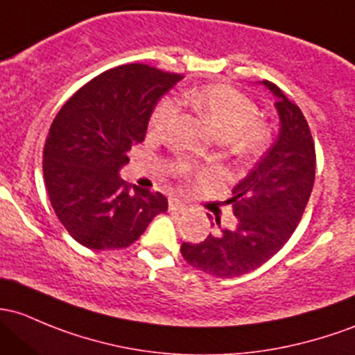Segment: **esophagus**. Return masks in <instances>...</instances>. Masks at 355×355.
Here are the masks:
<instances>
[{"label":"esophagus","instance_id":"obj_1","mask_svg":"<svg viewBox=\"0 0 355 355\" xmlns=\"http://www.w3.org/2000/svg\"><path fill=\"white\" fill-rule=\"evenodd\" d=\"M168 209L173 212H184L185 206H184V202H180L178 199H170V202H168Z\"/></svg>","mask_w":355,"mask_h":355}]
</instances>
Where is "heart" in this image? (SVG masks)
Segmentation results:
<instances>
[{
    "label": "heart",
    "mask_w": 355,
    "mask_h": 355,
    "mask_svg": "<svg viewBox=\"0 0 355 355\" xmlns=\"http://www.w3.org/2000/svg\"><path fill=\"white\" fill-rule=\"evenodd\" d=\"M193 110L226 139L231 151L241 158H253L270 144V129L257 117V105L250 96L230 85H207L187 93ZM178 115L175 100L162 98L151 112L149 129L162 132L170 128Z\"/></svg>",
    "instance_id": "heart-1"
}]
</instances>
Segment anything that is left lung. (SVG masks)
I'll return each instance as SVG.
<instances>
[{
  "label": "left lung",
  "instance_id": "obj_1",
  "mask_svg": "<svg viewBox=\"0 0 355 355\" xmlns=\"http://www.w3.org/2000/svg\"><path fill=\"white\" fill-rule=\"evenodd\" d=\"M263 85L275 95L281 132L227 199L236 227L225 230L216 218L218 233L180 246L190 266L212 277H238L272 259L300 225L311 196L316 153L308 121L279 87L267 80Z\"/></svg>",
  "mask_w": 355,
  "mask_h": 355
}]
</instances>
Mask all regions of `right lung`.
<instances>
[{
  "mask_svg": "<svg viewBox=\"0 0 355 355\" xmlns=\"http://www.w3.org/2000/svg\"><path fill=\"white\" fill-rule=\"evenodd\" d=\"M182 80L132 62L98 74L74 93L52 122L44 146V178L55 216L80 245H132L166 212L163 193L134 189L119 177L128 153L146 136L159 96Z\"/></svg>",
  "mask_w": 355,
  "mask_h": 355,
  "instance_id": "add662e5",
  "label": "right lung"
}]
</instances>
